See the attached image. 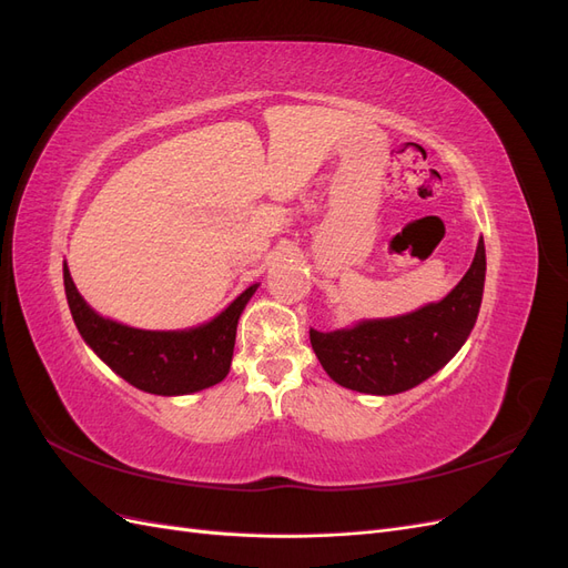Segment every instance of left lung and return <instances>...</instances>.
<instances>
[{
	"instance_id": "8db88e82",
	"label": "left lung",
	"mask_w": 568,
	"mask_h": 568,
	"mask_svg": "<svg viewBox=\"0 0 568 568\" xmlns=\"http://www.w3.org/2000/svg\"><path fill=\"white\" fill-rule=\"evenodd\" d=\"M486 282V246L478 239L474 263L438 303L388 320H365L351 329H311L324 372L341 386L372 395L415 388L453 359L471 334Z\"/></svg>"
}]
</instances>
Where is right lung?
I'll return each mask as SVG.
<instances>
[{"mask_svg":"<svg viewBox=\"0 0 568 568\" xmlns=\"http://www.w3.org/2000/svg\"><path fill=\"white\" fill-rule=\"evenodd\" d=\"M65 298L84 343L134 388L156 395L196 393L225 379L236 338V324L257 284L236 296L211 322L184 332H146L97 315L84 303L63 265Z\"/></svg>","mask_w":568,"mask_h":568,"instance_id":"1","label":"right lung"}]
</instances>
